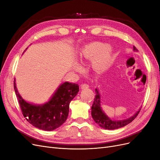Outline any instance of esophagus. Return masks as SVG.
Wrapping results in <instances>:
<instances>
[{"label":"esophagus","mask_w":160,"mask_h":160,"mask_svg":"<svg viewBox=\"0 0 160 160\" xmlns=\"http://www.w3.org/2000/svg\"><path fill=\"white\" fill-rule=\"evenodd\" d=\"M89 86L88 84H82L81 85V89H88Z\"/></svg>","instance_id":"esophagus-1"}]
</instances>
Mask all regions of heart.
Instances as JSON below:
<instances>
[{
  "label": "heart",
  "instance_id": "b5f03b06",
  "mask_svg": "<svg viewBox=\"0 0 160 160\" xmlns=\"http://www.w3.org/2000/svg\"><path fill=\"white\" fill-rule=\"evenodd\" d=\"M79 57L82 60H91L93 68L99 72L107 70L113 61V47L99 41L92 42L81 49ZM79 64L76 65L77 69H81Z\"/></svg>",
  "mask_w": 160,
  "mask_h": 160
}]
</instances>
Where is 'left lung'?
<instances>
[{
  "label": "left lung",
  "mask_w": 160,
  "mask_h": 160,
  "mask_svg": "<svg viewBox=\"0 0 160 160\" xmlns=\"http://www.w3.org/2000/svg\"><path fill=\"white\" fill-rule=\"evenodd\" d=\"M133 51H138L137 49L135 47H133ZM95 94L93 103L91 107V115L95 123L103 129L113 130L123 128L134 120V119L139 114L140 110H141V108H139L137 112L133 115L132 117L127 119L123 120L112 119L105 113L102 108H101V95L98 88L95 89Z\"/></svg>",
  "instance_id": "1"
}]
</instances>
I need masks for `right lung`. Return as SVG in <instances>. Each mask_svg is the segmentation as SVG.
Masks as SVG:
<instances>
[{"mask_svg": "<svg viewBox=\"0 0 160 160\" xmlns=\"http://www.w3.org/2000/svg\"><path fill=\"white\" fill-rule=\"evenodd\" d=\"M15 81L14 79V89L23 116L33 126L45 131L54 130L65 122L69 115V103L79 91L78 84L65 81L46 103L33 104L27 102L19 94Z\"/></svg>", "mask_w": 160, "mask_h": 160, "instance_id": "add662e5", "label": "right lung"}]
</instances>
